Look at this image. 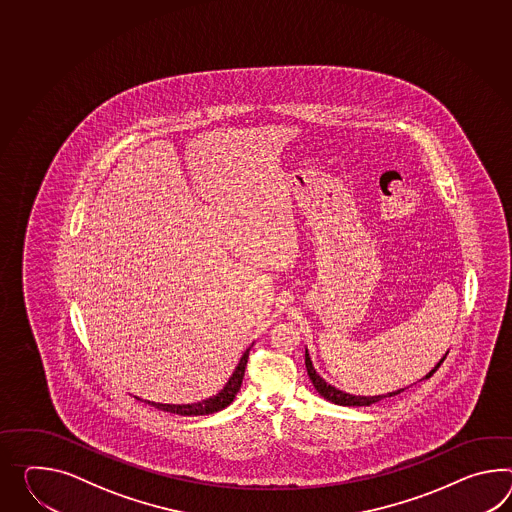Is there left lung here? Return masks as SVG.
<instances>
[{"instance_id":"8db88e82","label":"left lung","mask_w":512,"mask_h":512,"mask_svg":"<svg viewBox=\"0 0 512 512\" xmlns=\"http://www.w3.org/2000/svg\"><path fill=\"white\" fill-rule=\"evenodd\" d=\"M446 355H448V351H446ZM446 355L437 362V366H435L429 374L425 375L424 379H429L431 375L437 372L438 366L444 362ZM305 368H307V374H309V379H311L312 385L316 388V392H318L322 398L327 399V401H331V403H335V405H342V407H370L372 403H377V401H381L383 398L396 396V394L403 392V390L407 388H399L396 392L379 394V396H353V394H346V392H342V390H338V388L331 387L329 383H325L324 377H320V374L314 370V364H312L311 355H309V349L307 348H305ZM420 381H422V379H420Z\"/></svg>"}]
</instances>
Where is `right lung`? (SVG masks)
Returning <instances> with one entry per match:
<instances>
[{"label": "right lung", "instance_id": "add662e5", "mask_svg": "<svg viewBox=\"0 0 512 512\" xmlns=\"http://www.w3.org/2000/svg\"><path fill=\"white\" fill-rule=\"evenodd\" d=\"M250 349L251 346L242 353L240 361L235 366L231 377L227 379L224 388L218 390V394H214L211 398L201 399L198 403H188V405H170V403H155V401H144V403H148V405L159 409V411L172 412V414H179V416H205V414H214V412L222 411L235 399L238 390H240L242 379H244V372H246V364H248V357H250Z\"/></svg>", "mask_w": 512, "mask_h": 512}]
</instances>
